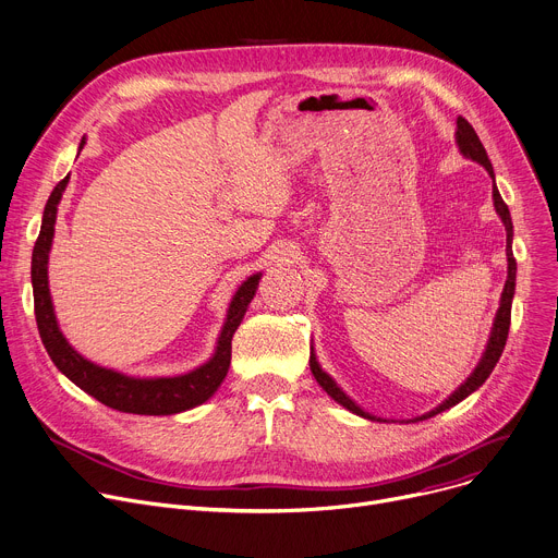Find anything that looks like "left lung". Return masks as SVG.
<instances>
[{"label": "left lung", "mask_w": 558, "mask_h": 558, "mask_svg": "<svg viewBox=\"0 0 558 558\" xmlns=\"http://www.w3.org/2000/svg\"><path fill=\"white\" fill-rule=\"evenodd\" d=\"M456 141H458L460 151H462L466 158L481 162V165L489 171V177L494 179V167H492V162H489V158H487V151H485V147H483V143H481V138H478V134L474 132V126H471L462 116L458 118ZM492 194H494V207H496L498 217L502 219L505 230H507V281H505V288H502L500 308H498V313H496V322H494V328H492L489 344H487V349H485V355H483L481 364L476 366V371H474V373H471V375L466 377V381L462 384V387H460V389H458L449 400H445L438 409L428 411V413H424L422 417H415V420L434 417L436 413H440V411H445V409H449V407L458 404L460 400H464L466 396L474 393L478 387H483V381L489 377V373L494 371L496 362H498V360H500V355H502L505 341H507V332H509V322H511V296H513V288H517V259H513V252H511L513 226H511V217H509V207L505 205V201H502V196H500V192H498L496 183H494V192H492ZM311 371H313L315 379L319 381V387H322V389H324V391H326L335 402H339L341 407H347L349 411H353V413H357V415H362V417L375 420L373 415L364 413V411H362V409H360L351 398H347V393L337 387V384L332 381V377H328V375L322 371V366L317 364V357H315V353H313V351H311ZM415 420H413V422H415Z\"/></svg>", "instance_id": "1"}]
</instances>
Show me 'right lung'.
<instances>
[{
  "instance_id": "1",
  "label": "right lung",
  "mask_w": 558,
  "mask_h": 558,
  "mask_svg": "<svg viewBox=\"0 0 558 558\" xmlns=\"http://www.w3.org/2000/svg\"><path fill=\"white\" fill-rule=\"evenodd\" d=\"M82 145H84V138H82ZM66 183H69V177H64L56 185V190L47 201L45 217H41V230L35 241L33 262H31L35 322H37L41 344H45L49 357L75 384V387H80L84 393L94 396L98 402L122 413L171 415V413L187 411L196 404H203L207 398H211L214 391L221 387L223 377L228 375L230 360H232V335L239 328L247 311V304L252 302L262 275H254L241 283V288L232 296L228 322L221 330L217 353H214V357L207 364L198 366L196 371L179 377L138 379V377H126L122 373L96 366L94 362L84 360L69 347V341L58 328L51 294H49V277H47L49 250L56 232L58 203L62 198Z\"/></svg>"
}]
</instances>
